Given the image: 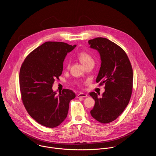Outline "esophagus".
<instances>
[{"instance_id": "34e87169", "label": "esophagus", "mask_w": 156, "mask_h": 156, "mask_svg": "<svg viewBox=\"0 0 156 156\" xmlns=\"http://www.w3.org/2000/svg\"><path fill=\"white\" fill-rule=\"evenodd\" d=\"M88 95L84 93H79L77 95V98H83V97H87Z\"/></svg>"}]
</instances>
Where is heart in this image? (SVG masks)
<instances>
[{"mask_svg": "<svg viewBox=\"0 0 156 156\" xmlns=\"http://www.w3.org/2000/svg\"><path fill=\"white\" fill-rule=\"evenodd\" d=\"M78 58L79 61L83 64L84 66H85L87 64H89L90 62H94V60L91 56L86 52H81L78 55ZM67 66H69V64H67Z\"/></svg>", "mask_w": 156, "mask_h": 156, "instance_id": "b5f03b06", "label": "heart"}]
</instances>
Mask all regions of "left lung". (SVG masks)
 I'll return each mask as SVG.
<instances>
[{
  "label": "left lung",
  "instance_id": "8db88e82",
  "mask_svg": "<svg viewBox=\"0 0 156 156\" xmlns=\"http://www.w3.org/2000/svg\"><path fill=\"white\" fill-rule=\"evenodd\" d=\"M88 43L90 48L98 50L101 61L96 82L105 85L101 98L94 92L89 94L95 100L90 113L98 122L107 124L115 120L129 103L133 89V69L125 51L109 40L98 37L90 40Z\"/></svg>",
  "mask_w": 156,
  "mask_h": 156
}]
</instances>
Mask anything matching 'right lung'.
<instances>
[{"label":"right lung","instance_id":"add662e5","mask_svg":"<svg viewBox=\"0 0 156 156\" xmlns=\"http://www.w3.org/2000/svg\"><path fill=\"white\" fill-rule=\"evenodd\" d=\"M63 42L47 41L31 51L20 68L19 83L24 106L38 123L49 128L60 125L66 118L69 101L76 97L70 89L59 95L52 90L62 74L63 62L75 47Z\"/></svg>","mask_w":156,"mask_h":156}]
</instances>
